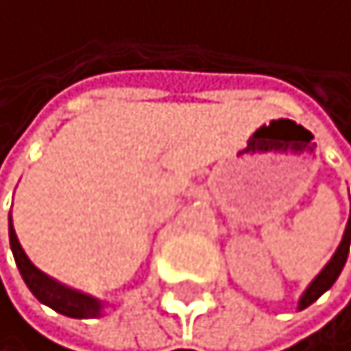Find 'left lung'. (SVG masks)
I'll list each match as a JSON object with an SVG mask.
<instances>
[{
  "mask_svg": "<svg viewBox=\"0 0 351 351\" xmlns=\"http://www.w3.org/2000/svg\"><path fill=\"white\" fill-rule=\"evenodd\" d=\"M350 243H351V209H350V221H348V228H345V234H343V241L341 245L336 247L334 257L329 259V264L320 270V275L315 277V280L306 287V291L302 293V298H300L298 302V309L302 311L306 309L309 304H313L315 300H318L322 293L329 291L334 287V282L338 280V275H341V270L345 266V261H348V254H350Z\"/></svg>",
  "mask_w": 351,
  "mask_h": 351,
  "instance_id": "1",
  "label": "left lung"
}]
</instances>
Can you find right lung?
<instances>
[{"instance_id":"add662e5","label":"right lung","mask_w":351,"mask_h":351,"mask_svg":"<svg viewBox=\"0 0 351 351\" xmlns=\"http://www.w3.org/2000/svg\"><path fill=\"white\" fill-rule=\"evenodd\" d=\"M8 237H10V250H13L15 264L20 268L22 280L26 282V287L31 289V293L42 304L51 306L53 311L69 315V318H99L101 311H104V302H101V300L76 291V289L64 287V284L56 282L53 277H49L47 273H42L40 268L31 264V259L26 257L24 247L20 245V241H17L10 214H8Z\"/></svg>"}]
</instances>
